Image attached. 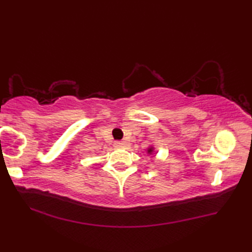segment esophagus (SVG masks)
<instances>
[{
  "label": "esophagus",
  "mask_w": 252,
  "mask_h": 252,
  "mask_svg": "<svg viewBox=\"0 0 252 252\" xmlns=\"http://www.w3.org/2000/svg\"><path fill=\"white\" fill-rule=\"evenodd\" d=\"M114 147H116V148L123 149V148L127 147V143H126V142H125V141H117V142H114Z\"/></svg>",
  "instance_id": "obj_1"
}]
</instances>
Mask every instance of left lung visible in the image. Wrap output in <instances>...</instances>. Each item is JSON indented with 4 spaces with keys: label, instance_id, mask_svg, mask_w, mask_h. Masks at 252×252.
<instances>
[{
    "label": "left lung",
    "instance_id": "obj_1",
    "mask_svg": "<svg viewBox=\"0 0 252 252\" xmlns=\"http://www.w3.org/2000/svg\"><path fill=\"white\" fill-rule=\"evenodd\" d=\"M153 152H155V148H153V147H150V148H148L147 149V153H148V155H153Z\"/></svg>",
    "mask_w": 252,
    "mask_h": 252
}]
</instances>
